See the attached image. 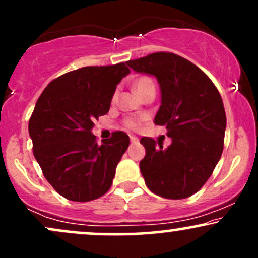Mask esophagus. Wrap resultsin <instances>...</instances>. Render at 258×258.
<instances>
[{
	"label": "esophagus",
	"mask_w": 258,
	"mask_h": 258,
	"mask_svg": "<svg viewBox=\"0 0 258 258\" xmlns=\"http://www.w3.org/2000/svg\"><path fill=\"white\" fill-rule=\"evenodd\" d=\"M130 139H131L132 143H138V138L135 137V136H131V137H130Z\"/></svg>",
	"instance_id": "34e87169"
}]
</instances>
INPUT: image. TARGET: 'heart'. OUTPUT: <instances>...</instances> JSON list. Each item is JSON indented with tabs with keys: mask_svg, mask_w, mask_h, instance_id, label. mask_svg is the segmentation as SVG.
<instances>
[{
	"mask_svg": "<svg viewBox=\"0 0 258 258\" xmlns=\"http://www.w3.org/2000/svg\"><path fill=\"white\" fill-rule=\"evenodd\" d=\"M133 87H135V90L139 96H143L146 92L149 90V88L152 87H155L154 86V82L153 80L150 78H148V76H141V78H138L137 80L135 81V84H133ZM117 99V91L114 92V94H112V98H111V102H116ZM143 121V119H127L125 120V126L127 128H131V130H137L139 125H141V122Z\"/></svg>",
	"mask_w": 258,
	"mask_h": 258,
	"instance_id": "1",
	"label": "heart"
}]
</instances>
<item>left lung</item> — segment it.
I'll return each mask as SVG.
<instances>
[{
    "mask_svg": "<svg viewBox=\"0 0 258 258\" xmlns=\"http://www.w3.org/2000/svg\"><path fill=\"white\" fill-rule=\"evenodd\" d=\"M136 73L155 76L161 105L154 123L166 126L171 146L141 138L146 156L142 176L154 194L184 199L197 193L214 172L223 152L226 111L214 82L186 59L167 52L127 61Z\"/></svg>",
    "mask_w": 258,
    "mask_h": 258,
    "instance_id": "8db88e82",
    "label": "left lung"
}]
</instances>
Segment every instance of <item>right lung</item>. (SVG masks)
Masks as SVG:
<instances>
[{
  "label": "right lung",
  "instance_id": "right-lung-1",
  "mask_svg": "<svg viewBox=\"0 0 258 258\" xmlns=\"http://www.w3.org/2000/svg\"><path fill=\"white\" fill-rule=\"evenodd\" d=\"M127 74L125 63L81 68L49 82L37 99L29 121L34 156L65 199L85 203L110 189L130 137L117 131L99 146L92 128Z\"/></svg>",
  "mask_w": 258,
  "mask_h": 258
}]
</instances>
